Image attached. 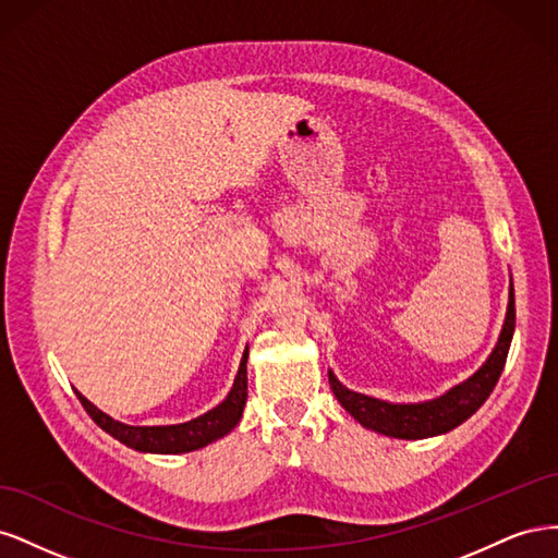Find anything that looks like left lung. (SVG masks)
<instances>
[{"label": "left lung", "instance_id": "8db88e82", "mask_svg": "<svg viewBox=\"0 0 558 558\" xmlns=\"http://www.w3.org/2000/svg\"><path fill=\"white\" fill-rule=\"evenodd\" d=\"M512 335H514V286L510 283L508 314H505V324L492 356L486 359V363L477 369L475 375L449 388L445 396L426 400V402H386L379 398H369L365 393L349 391V388L342 386L340 379H337L330 369H328V381L335 398L340 400L342 408L356 418L361 426L388 437H398V440H424V437L453 430L482 408L486 398L492 396L494 386L498 384L505 361H508Z\"/></svg>", "mask_w": 558, "mask_h": 558}]
</instances>
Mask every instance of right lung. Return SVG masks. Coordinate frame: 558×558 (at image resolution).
I'll return each instance as SVG.
<instances>
[{
	"instance_id": "right-lung-1",
	"label": "right lung",
	"mask_w": 558,
	"mask_h": 558,
	"mask_svg": "<svg viewBox=\"0 0 558 558\" xmlns=\"http://www.w3.org/2000/svg\"><path fill=\"white\" fill-rule=\"evenodd\" d=\"M246 361H248V347L244 349L238 377H234L230 393L221 404H216V408L209 410L207 414L177 426H128V424H121V421L111 418L102 410H97L86 396H81L78 391L76 396L83 404V410L90 414L95 424L102 430H107L111 437H116L118 442L128 445L130 449L148 451V453H185V451H195L216 440H221L223 435H228L234 426L240 424L246 396H248Z\"/></svg>"
}]
</instances>
